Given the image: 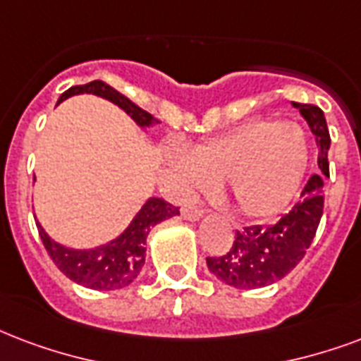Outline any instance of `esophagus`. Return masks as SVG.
Returning a JSON list of instances; mask_svg holds the SVG:
<instances>
[{
  "instance_id": "esophagus-1",
  "label": "esophagus",
  "mask_w": 361,
  "mask_h": 361,
  "mask_svg": "<svg viewBox=\"0 0 361 361\" xmlns=\"http://www.w3.org/2000/svg\"><path fill=\"white\" fill-rule=\"evenodd\" d=\"M202 214H204V208H200V206H187V208L181 210V216L189 219V221H197Z\"/></svg>"
}]
</instances>
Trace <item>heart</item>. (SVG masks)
Instances as JSON below:
<instances>
[{
    "mask_svg": "<svg viewBox=\"0 0 361 361\" xmlns=\"http://www.w3.org/2000/svg\"><path fill=\"white\" fill-rule=\"evenodd\" d=\"M309 159L305 134L293 123L257 119L195 147L174 149L170 164L185 189L225 187L235 210L250 219L282 214L295 197Z\"/></svg>",
    "mask_w": 361,
    "mask_h": 361,
    "instance_id": "1",
    "label": "heart"
}]
</instances>
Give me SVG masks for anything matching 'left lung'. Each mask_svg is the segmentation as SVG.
<instances>
[{"label": "left lung", "instance_id": "left-lung-1", "mask_svg": "<svg viewBox=\"0 0 361 361\" xmlns=\"http://www.w3.org/2000/svg\"><path fill=\"white\" fill-rule=\"evenodd\" d=\"M309 123L316 136L320 174L310 176L299 202L272 225H252L236 231L229 252L206 257L212 274L231 288L255 290L279 282L297 267L314 240L316 229L324 214V178H329V130L326 117L318 106L293 104Z\"/></svg>", "mask_w": 361, "mask_h": 361}]
</instances>
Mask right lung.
<instances>
[{
	"mask_svg": "<svg viewBox=\"0 0 361 361\" xmlns=\"http://www.w3.org/2000/svg\"><path fill=\"white\" fill-rule=\"evenodd\" d=\"M82 92L102 96L106 100L114 102L121 109H125L140 126L159 123L153 115L147 114L145 109L136 106L125 94H121L119 90H115L104 81H90L87 85L71 87L60 96L59 102L73 94H82ZM178 214H180V208L170 204L164 199H149L119 238H115L106 246L96 247V250H70V247L60 246L49 238V235L41 229L39 224L35 225H37L47 254L51 255L54 265L59 267L68 279L85 286V288H90V290L107 291L126 288L136 280L144 267L145 240H147L151 227H155L157 224H161L172 216H178Z\"/></svg>",
	"mask_w": 361,
	"mask_h": 361,
	"instance_id": "right-lung-1",
	"label": "right lung"
}]
</instances>
